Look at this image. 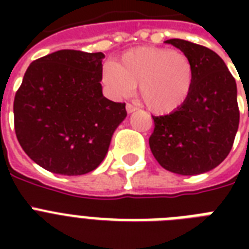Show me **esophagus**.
<instances>
[{
	"label": "esophagus",
	"mask_w": 249,
	"mask_h": 249,
	"mask_svg": "<svg viewBox=\"0 0 249 249\" xmlns=\"http://www.w3.org/2000/svg\"><path fill=\"white\" fill-rule=\"evenodd\" d=\"M134 111H137L136 106H133V105H130V103H128V105H126V112L132 113V112H134Z\"/></svg>",
	"instance_id": "1"
}]
</instances>
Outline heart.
<instances>
[{
  "label": "heart",
  "instance_id": "obj_1",
  "mask_svg": "<svg viewBox=\"0 0 249 249\" xmlns=\"http://www.w3.org/2000/svg\"><path fill=\"white\" fill-rule=\"evenodd\" d=\"M103 83L115 97H126L138 84V93L151 112L169 113L189 98L194 68L185 53L166 48L140 46L121 55L119 63L107 62Z\"/></svg>",
  "mask_w": 249,
  "mask_h": 249
}]
</instances>
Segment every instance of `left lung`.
<instances>
[{"label": "left lung", "mask_w": 249, "mask_h": 249, "mask_svg": "<svg viewBox=\"0 0 249 249\" xmlns=\"http://www.w3.org/2000/svg\"><path fill=\"white\" fill-rule=\"evenodd\" d=\"M185 53L194 68L189 98L164 116H152L148 140L164 169L194 176L216 168L231 150L239 126L236 83L220 55L190 41L166 40Z\"/></svg>", "instance_id": "8db88e82"}]
</instances>
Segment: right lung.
I'll return each instance as SVG.
<instances>
[{"label":"right lung","instance_id":"add662e5","mask_svg":"<svg viewBox=\"0 0 249 249\" xmlns=\"http://www.w3.org/2000/svg\"><path fill=\"white\" fill-rule=\"evenodd\" d=\"M103 58L59 50L27 68L14 99V125L21 148L44 169L81 176L105 159L126 109L103 97Z\"/></svg>","mask_w":249,"mask_h":249}]
</instances>
